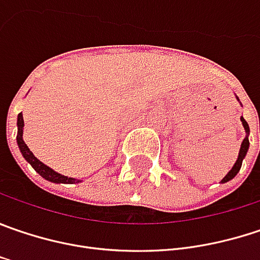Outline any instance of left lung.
<instances>
[{
	"instance_id": "8db88e82",
	"label": "left lung",
	"mask_w": 260,
	"mask_h": 260,
	"mask_svg": "<svg viewBox=\"0 0 260 260\" xmlns=\"http://www.w3.org/2000/svg\"><path fill=\"white\" fill-rule=\"evenodd\" d=\"M238 100V99H237ZM241 119V123H243V126H244V131H246V138L243 140V143H241V147H240V153H238V157H237V161L234 163V166H233V169L225 175V178L222 179L221 182H228V181H231L234 176L238 174V171H240V168H241V163H243V159L246 157V154H247V150H249V125H247V122L244 120V117H240Z\"/></svg>"
}]
</instances>
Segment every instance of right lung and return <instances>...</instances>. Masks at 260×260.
<instances>
[{
	"mask_svg": "<svg viewBox=\"0 0 260 260\" xmlns=\"http://www.w3.org/2000/svg\"><path fill=\"white\" fill-rule=\"evenodd\" d=\"M23 126H24L23 115H22V113H19V116H17V144H19V148H20V151H22V154H23L24 159L30 163V166L38 172L39 175L42 176V178H45L47 181H51V182H54V184H75V182H79V179L60 175L58 172H55V171H53L51 168H48L47 165H44L42 161L38 160V159L34 156V153L29 150V147L24 144Z\"/></svg>",
	"mask_w": 260,
	"mask_h": 260,
	"instance_id": "right-lung-1",
	"label": "right lung"
}]
</instances>
